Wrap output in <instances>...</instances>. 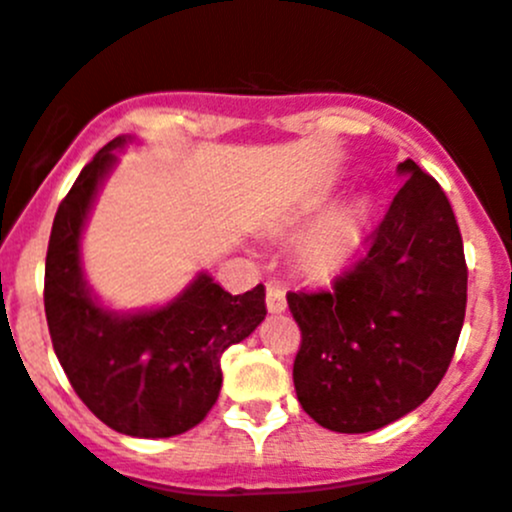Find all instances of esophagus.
Instances as JSON below:
<instances>
[{"label": "esophagus", "instance_id": "obj_1", "mask_svg": "<svg viewBox=\"0 0 512 512\" xmlns=\"http://www.w3.org/2000/svg\"><path fill=\"white\" fill-rule=\"evenodd\" d=\"M285 308H288L285 290L275 283L267 285V310H270V313H283Z\"/></svg>", "mask_w": 512, "mask_h": 512}]
</instances>
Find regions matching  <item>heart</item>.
Instances as JSON below:
<instances>
[{
  "mask_svg": "<svg viewBox=\"0 0 512 512\" xmlns=\"http://www.w3.org/2000/svg\"><path fill=\"white\" fill-rule=\"evenodd\" d=\"M364 207H351L308 234L298 250V267L313 280L333 278L364 242Z\"/></svg>",
  "mask_w": 512,
  "mask_h": 512,
  "instance_id": "heart-1",
  "label": "heart"
}]
</instances>
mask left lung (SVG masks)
Masks as SVG:
<instances>
[{
  "instance_id": "1",
  "label": "left lung",
  "mask_w": 512,
  "mask_h": 512,
  "mask_svg": "<svg viewBox=\"0 0 512 512\" xmlns=\"http://www.w3.org/2000/svg\"><path fill=\"white\" fill-rule=\"evenodd\" d=\"M364 260L333 290L288 293L303 341L293 364L300 407L321 427L364 434L437 389L465 323L462 234L442 186L412 159Z\"/></svg>"
}]
</instances>
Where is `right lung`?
Listing matches in <instances>:
<instances>
[{"instance_id": "1", "label": "right lung", "mask_w": 512, "mask_h": 512, "mask_svg": "<svg viewBox=\"0 0 512 512\" xmlns=\"http://www.w3.org/2000/svg\"><path fill=\"white\" fill-rule=\"evenodd\" d=\"M105 143L57 207L45 262L52 348L75 394L103 424L128 437L164 439L197 427L222 389V353L265 321V288L232 295L199 270L164 305L116 310L90 288L83 232L118 151Z\"/></svg>"}]
</instances>
